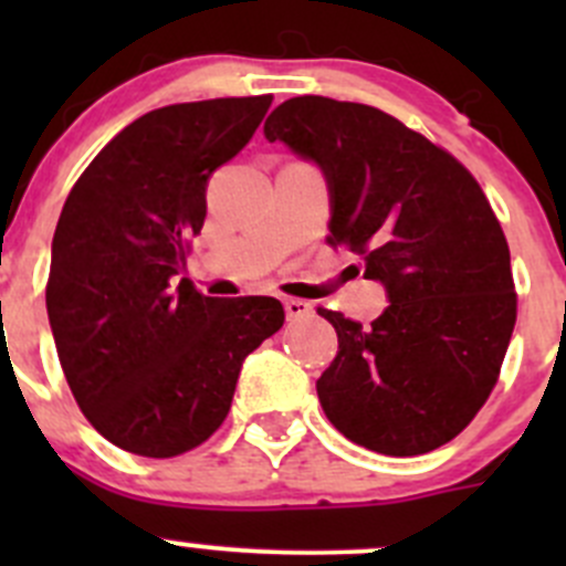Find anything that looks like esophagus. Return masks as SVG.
I'll use <instances>...</instances> for the list:
<instances>
[{
  "label": "esophagus",
  "mask_w": 566,
  "mask_h": 566,
  "mask_svg": "<svg viewBox=\"0 0 566 566\" xmlns=\"http://www.w3.org/2000/svg\"><path fill=\"white\" fill-rule=\"evenodd\" d=\"M284 312H287V319H304L312 315V304L301 298H284Z\"/></svg>",
  "instance_id": "1"
}]
</instances>
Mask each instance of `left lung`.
Masks as SVG:
<instances>
[{"mask_svg": "<svg viewBox=\"0 0 566 566\" xmlns=\"http://www.w3.org/2000/svg\"><path fill=\"white\" fill-rule=\"evenodd\" d=\"M265 139L319 164L328 247L358 254L391 304L369 328L319 306L339 353L319 375L331 424L358 447L413 458L460 436L495 389L517 319L504 230L476 177L367 104L301 95Z\"/></svg>", "mask_w": 566, "mask_h": 566, "instance_id": "left-lung-1", "label": "left lung"}]
</instances>
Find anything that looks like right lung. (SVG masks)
I'll use <instances>...</instances> for the list:
<instances>
[{"mask_svg":"<svg viewBox=\"0 0 566 566\" xmlns=\"http://www.w3.org/2000/svg\"><path fill=\"white\" fill-rule=\"evenodd\" d=\"M271 95L142 114L71 188L45 310L90 424L142 458H177L227 419L243 358L276 334L268 295L208 298L177 279L208 213L210 175L247 147Z\"/></svg>","mask_w":566,"mask_h":566,"instance_id":"right-lung-1","label":"right lung"}]
</instances>
